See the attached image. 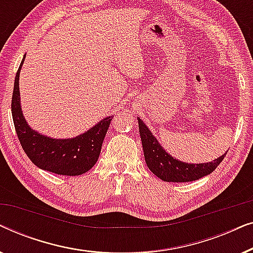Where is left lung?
Instances as JSON below:
<instances>
[{"label":"left lung","mask_w":253,"mask_h":253,"mask_svg":"<svg viewBox=\"0 0 253 253\" xmlns=\"http://www.w3.org/2000/svg\"><path fill=\"white\" fill-rule=\"evenodd\" d=\"M144 157L150 170L165 182H192L210 175L221 164L227 152L212 162L188 164L179 161L166 152L146 124L137 117Z\"/></svg>","instance_id":"8db88e82"}]
</instances>
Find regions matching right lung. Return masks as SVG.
<instances>
[{
  "label": "right lung",
  "instance_id": "obj_1",
  "mask_svg": "<svg viewBox=\"0 0 253 253\" xmlns=\"http://www.w3.org/2000/svg\"><path fill=\"white\" fill-rule=\"evenodd\" d=\"M19 65L13 85L11 113L13 124L24 152L37 167L57 175L78 176L88 171L98 161L113 115L99 121L91 129L74 138H51L33 130L26 122L20 106Z\"/></svg>",
  "mask_w": 253,
  "mask_h": 253
}]
</instances>
